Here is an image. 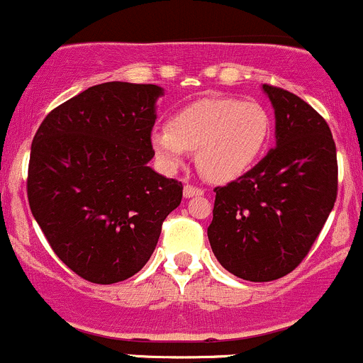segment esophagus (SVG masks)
Segmentation results:
<instances>
[{"label":"esophagus","mask_w":363,"mask_h":363,"mask_svg":"<svg viewBox=\"0 0 363 363\" xmlns=\"http://www.w3.org/2000/svg\"><path fill=\"white\" fill-rule=\"evenodd\" d=\"M203 194H204V190L199 189V186L189 185V183L183 186V196H185L186 199H190V197H196V196H203Z\"/></svg>","instance_id":"obj_1"}]
</instances>
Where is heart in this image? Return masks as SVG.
I'll list each match as a JSON object with an SVG mask.
<instances>
[{"instance_id": "heart-1", "label": "heart", "mask_w": 363, "mask_h": 363, "mask_svg": "<svg viewBox=\"0 0 363 363\" xmlns=\"http://www.w3.org/2000/svg\"><path fill=\"white\" fill-rule=\"evenodd\" d=\"M270 139V116L256 100L204 96L178 109L169 127L152 132V150L166 171H178L197 150L211 182L228 183L252 169Z\"/></svg>"}]
</instances>
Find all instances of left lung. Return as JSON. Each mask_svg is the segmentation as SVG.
Masks as SVG:
<instances>
[{"label":"left lung","instance_id":"1","mask_svg":"<svg viewBox=\"0 0 363 363\" xmlns=\"http://www.w3.org/2000/svg\"><path fill=\"white\" fill-rule=\"evenodd\" d=\"M275 148L236 182L215 189L208 240L236 277L270 282L295 270L337 197V152L326 121L300 96L263 84Z\"/></svg>","mask_w":363,"mask_h":363}]
</instances>
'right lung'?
<instances>
[{
  "label": "right lung",
  "mask_w": 363,
  "mask_h": 363,
  "mask_svg": "<svg viewBox=\"0 0 363 363\" xmlns=\"http://www.w3.org/2000/svg\"><path fill=\"white\" fill-rule=\"evenodd\" d=\"M162 95L157 84L91 86L51 111L31 143V213L56 256L95 284L138 274L182 203V182L148 166Z\"/></svg>",
  "instance_id": "1"
}]
</instances>
